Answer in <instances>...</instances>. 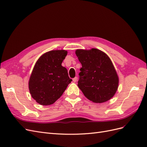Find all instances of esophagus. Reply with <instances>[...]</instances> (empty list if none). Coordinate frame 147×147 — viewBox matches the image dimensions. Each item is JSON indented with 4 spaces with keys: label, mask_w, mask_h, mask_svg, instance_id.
<instances>
[{
    "label": "esophagus",
    "mask_w": 147,
    "mask_h": 147,
    "mask_svg": "<svg viewBox=\"0 0 147 147\" xmlns=\"http://www.w3.org/2000/svg\"><path fill=\"white\" fill-rule=\"evenodd\" d=\"M77 79H78V78L77 77H75V78H74L72 80H73V82H76L77 81Z\"/></svg>",
    "instance_id": "34e87169"
}]
</instances>
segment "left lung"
Masks as SVG:
<instances>
[{
  "label": "left lung",
  "instance_id": "left-lung-1",
  "mask_svg": "<svg viewBox=\"0 0 147 147\" xmlns=\"http://www.w3.org/2000/svg\"><path fill=\"white\" fill-rule=\"evenodd\" d=\"M82 64L78 86L87 99L95 103L110 100L116 93L119 78L112 61L98 49L77 50Z\"/></svg>",
  "mask_w": 147,
  "mask_h": 147
}]
</instances>
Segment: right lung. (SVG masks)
<instances>
[{"mask_svg":"<svg viewBox=\"0 0 147 147\" xmlns=\"http://www.w3.org/2000/svg\"><path fill=\"white\" fill-rule=\"evenodd\" d=\"M67 51L52 50L39 57L29 81V89L32 98L42 105L54 104L63 95L72 81L67 70L62 63Z\"/></svg>","mask_w":147,"mask_h":147,"instance_id":"obj_1","label":"right lung"}]
</instances>
